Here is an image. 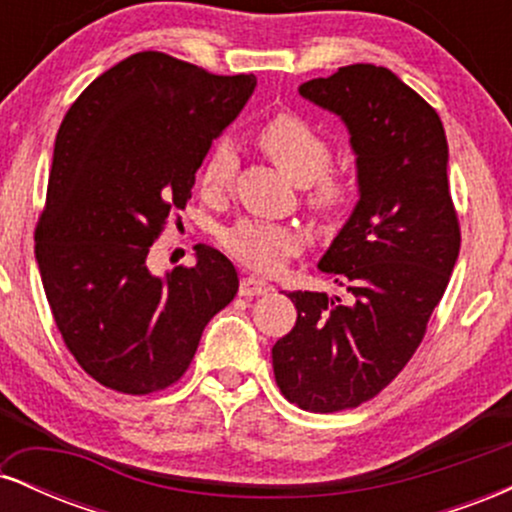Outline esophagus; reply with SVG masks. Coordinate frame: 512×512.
I'll return each mask as SVG.
<instances>
[{
  "instance_id": "34e87169",
  "label": "esophagus",
  "mask_w": 512,
  "mask_h": 512,
  "mask_svg": "<svg viewBox=\"0 0 512 512\" xmlns=\"http://www.w3.org/2000/svg\"><path fill=\"white\" fill-rule=\"evenodd\" d=\"M269 291H272V286H269L264 279H260V276H243V281H240V289H238L240 296H245V298L264 296V293H269Z\"/></svg>"
}]
</instances>
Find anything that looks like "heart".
<instances>
[{
	"instance_id": "b5f03b06",
	"label": "heart",
	"mask_w": 512,
	"mask_h": 512,
	"mask_svg": "<svg viewBox=\"0 0 512 512\" xmlns=\"http://www.w3.org/2000/svg\"><path fill=\"white\" fill-rule=\"evenodd\" d=\"M262 151L284 170L298 185H310L317 180L313 204L334 207L342 199V187L325 178L332 161V146L325 134L296 113H279L264 122L257 134ZM236 149L231 142H219L209 151L207 161L199 170V185L207 195H219L228 187L236 173ZM223 248L257 272H276L286 257L303 248V236L298 228L284 223H269L255 219H240L221 233Z\"/></svg>"
}]
</instances>
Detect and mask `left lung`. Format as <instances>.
I'll return each instance as SVG.
<instances>
[{
	"mask_svg": "<svg viewBox=\"0 0 512 512\" xmlns=\"http://www.w3.org/2000/svg\"><path fill=\"white\" fill-rule=\"evenodd\" d=\"M298 93L337 115L356 156L358 202L317 269L346 286L293 291L296 327L272 349L276 385L305 411L358 407L424 339L460 255L448 139L436 110L390 69L339 67Z\"/></svg>",
	"mask_w": 512,
	"mask_h": 512,
	"instance_id": "obj_1",
	"label": "left lung"
}]
</instances>
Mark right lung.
I'll return each instance as SVG.
<instances>
[{
	"instance_id": "right-lung-1",
	"label": "right lung",
	"mask_w": 512,
	"mask_h": 512,
	"mask_svg": "<svg viewBox=\"0 0 512 512\" xmlns=\"http://www.w3.org/2000/svg\"><path fill=\"white\" fill-rule=\"evenodd\" d=\"M255 86V74L137 52L64 115L35 262L64 344L110 390L149 395L180 380L207 322L238 293L236 267L211 245L163 276L146 257Z\"/></svg>"
}]
</instances>
